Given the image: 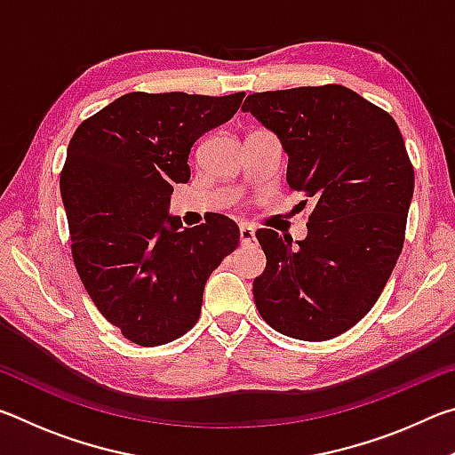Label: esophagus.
<instances>
[{
  "label": "esophagus",
  "instance_id": "1",
  "mask_svg": "<svg viewBox=\"0 0 455 455\" xmlns=\"http://www.w3.org/2000/svg\"><path fill=\"white\" fill-rule=\"evenodd\" d=\"M241 244L246 246V244H252L255 243V228H252L251 225H241Z\"/></svg>",
  "mask_w": 455,
  "mask_h": 455
}]
</instances>
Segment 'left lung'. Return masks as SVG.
Segmentation results:
<instances>
[{
  "instance_id": "obj_1",
  "label": "left lung",
  "mask_w": 455,
  "mask_h": 455,
  "mask_svg": "<svg viewBox=\"0 0 455 455\" xmlns=\"http://www.w3.org/2000/svg\"><path fill=\"white\" fill-rule=\"evenodd\" d=\"M243 112L279 136L289 188L313 203L303 241L257 230L267 267L252 283L255 305L279 333L327 341L371 311L403 249L413 196L403 136L339 84L257 92Z\"/></svg>"
}]
</instances>
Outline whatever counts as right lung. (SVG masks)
Listing matches in <instances>:
<instances>
[{
	"mask_svg": "<svg viewBox=\"0 0 455 455\" xmlns=\"http://www.w3.org/2000/svg\"><path fill=\"white\" fill-rule=\"evenodd\" d=\"M243 98L130 92L84 120L68 146L60 190L76 271L98 311L142 347L195 327L206 279L238 246L225 214L182 228L168 204L190 179L192 144Z\"/></svg>",
	"mask_w": 455,
	"mask_h": 455,
	"instance_id": "right-lung-1",
	"label": "right lung"
}]
</instances>
